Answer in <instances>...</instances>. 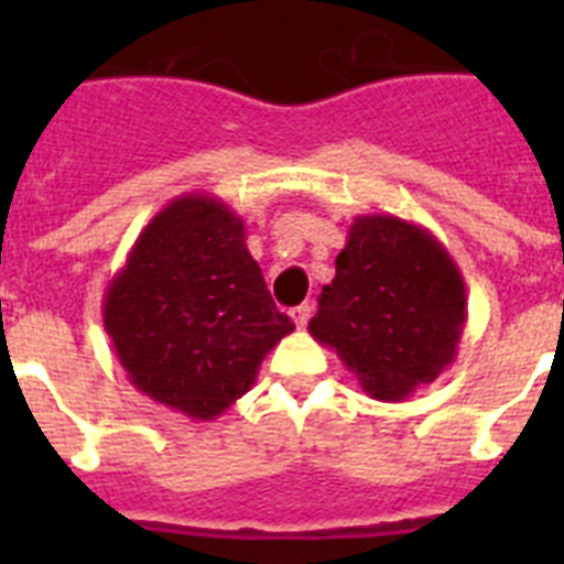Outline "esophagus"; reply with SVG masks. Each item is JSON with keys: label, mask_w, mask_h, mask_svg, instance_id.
Segmentation results:
<instances>
[{"label": "esophagus", "mask_w": 564, "mask_h": 564, "mask_svg": "<svg viewBox=\"0 0 564 564\" xmlns=\"http://www.w3.org/2000/svg\"><path fill=\"white\" fill-rule=\"evenodd\" d=\"M311 313H313V307H311V305H299V307H293V311H291L293 325H296V327H305V325H307V318H311Z\"/></svg>", "instance_id": "34e87169"}]
</instances>
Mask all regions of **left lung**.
Returning a JSON list of instances; mask_svg holds the SVG:
<instances>
[{
	"mask_svg": "<svg viewBox=\"0 0 564 564\" xmlns=\"http://www.w3.org/2000/svg\"><path fill=\"white\" fill-rule=\"evenodd\" d=\"M466 316L463 273L430 228L358 214L307 330L367 395L395 403L455 361Z\"/></svg>",
	"mask_w": 564,
	"mask_h": 564,
	"instance_id": "left-lung-1",
	"label": "left lung"
}]
</instances>
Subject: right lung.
Returning <instances> with one entry per match:
<instances>
[{
    "mask_svg": "<svg viewBox=\"0 0 564 564\" xmlns=\"http://www.w3.org/2000/svg\"><path fill=\"white\" fill-rule=\"evenodd\" d=\"M104 330L134 390L214 421L251 390L293 322L273 305L242 217L192 192L138 234L104 293Z\"/></svg>",
    "mask_w": 564,
    "mask_h": 564,
    "instance_id": "add662e5",
    "label": "right lung"
}]
</instances>
